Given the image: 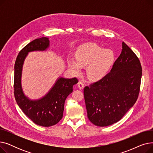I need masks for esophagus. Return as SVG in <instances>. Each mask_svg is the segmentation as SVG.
<instances>
[{
    "mask_svg": "<svg viewBox=\"0 0 153 153\" xmlns=\"http://www.w3.org/2000/svg\"><path fill=\"white\" fill-rule=\"evenodd\" d=\"M78 87L79 89H84V84L82 82V81H79L78 84H77Z\"/></svg>",
    "mask_w": 153,
    "mask_h": 153,
    "instance_id": "1",
    "label": "esophagus"
}]
</instances>
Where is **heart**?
Wrapping results in <instances>:
<instances>
[{"mask_svg": "<svg viewBox=\"0 0 153 153\" xmlns=\"http://www.w3.org/2000/svg\"><path fill=\"white\" fill-rule=\"evenodd\" d=\"M114 59V53L94 43L81 45L78 48L75 55V61L69 60L68 66L75 74H78L81 68H87L88 77L92 81L101 79L110 68Z\"/></svg>", "mask_w": 153, "mask_h": 153, "instance_id": "1", "label": "heart"}]
</instances>
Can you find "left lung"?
Listing matches in <instances>:
<instances>
[{
  "label": "left lung",
  "instance_id": "left-lung-1",
  "mask_svg": "<svg viewBox=\"0 0 153 153\" xmlns=\"http://www.w3.org/2000/svg\"><path fill=\"white\" fill-rule=\"evenodd\" d=\"M142 68L134 53L124 42L110 72L86 86L84 95L87 117L95 125L107 126L121 120L137 100Z\"/></svg>",
  "mask_w": 153,
  "mask_h": 153
}]
</instances>
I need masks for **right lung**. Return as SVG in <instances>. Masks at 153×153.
Here are the masks:
<instances>
[{"label": "right lung", "instance_id": "right-lung-1", "mask_svg": "<svg viewBox=\"0 0 153 153\" xmlns=\"http://www.w3.org/2000/svg\"><path fill=\"white\" fill-rule=\"evenodd\" d=\"M50 46L48 38L34 39L19 52L15 63L14 95L18 105L35 124L48 127L58 123L62 118L64 102L78 82L76 77H59L50 91L42 98L31 100L24 94L21 84L23 64L29 52L45 51Z\"/></svg>", "mask_w": 153, "mask_h": 153}]
</instances>
